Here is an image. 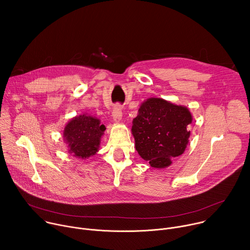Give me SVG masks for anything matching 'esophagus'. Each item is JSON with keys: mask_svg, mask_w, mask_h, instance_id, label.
Instances as JSON below:
<instances>
[{"mask_svg": "<svg viewBox=\"0 0 250 250\" xmlns=\"http://www.w3.org/2000/svg\"><path fill=\"white\" fill-rule=\"evenodd\" d=\"M122 105L120 104H116L113 109L112 112V117H113V121L117 124H119L122 121L123 118V113H122Z\"/></svg>", "mask_w": 250, "mask_h": 250, "instance_id": "obj_1", "label": "esophagus"}]
</instances>
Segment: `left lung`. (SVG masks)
<instances>
[{
	"instance_id": "left-lung-1",
	"label": "left lung",
	"mask_w": 250,
	"mask_h": 250,
	"mask_svg": "<svg viewBox=\"0 0 250 250\" xmlns=\"http://www.w3.org/2000/svg\"><path fill=\"white\" fill-rule=\"evenodd\" d=\"M193 117L187 106L161 98H148L132 121L131 133L139 156L156 169L169 167L184 153Z\"/></svg>"
}]
</instances>
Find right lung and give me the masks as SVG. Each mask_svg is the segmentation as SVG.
Instances as JSON below:
<instances>
[{"label":"right lung","mask_w":250,"mask_h":250,"mask_svg":"<svg viewBox=\"0 0 250 250\" xmlns=\"http://www.w3.org/2000/svg\"><path fill=\"white\" fill-rule=\"evenodd\" d=\"M105 126L93 116L83 114L71 119L63 130V139L69 154L78 159H88L100 148Z\"/></svg>","instance_id":"1"}]
</instances>
